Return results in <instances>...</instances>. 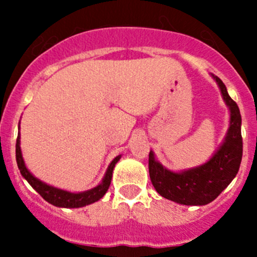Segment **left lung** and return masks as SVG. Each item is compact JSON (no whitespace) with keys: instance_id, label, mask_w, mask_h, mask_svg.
Instances as JSON below:
<instances>
[{"instance_id":"left-lung-1","label":"left lung","mask_w":257,"mask_h":257,"mask_svg":"<svg viewBox=\"0 0 257 257\" xmlns=\"http://www.w3.org/2000/svg\"><path fill=\"white\" fill-rule=\"evenodd\" d=\"M219 84L225 102L230 108V128L224 144L214 157L201 167L183 173L163 168L149 153V175L155 190L165 199L183 205H206L217 198L236 177L242 159L241 114L222 80L212 76Z\"/></svg>"}]
</instances>
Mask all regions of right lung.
Masks as SVG:
<instances>
[{"mask_svg":"<svg viewBox=\"0 0 257 257\" xmlns=\"http://www.w3.org/2000/svg\"><path fill=\"white\" fill-rule=\"evenodd\" d=\"M119 158H114L113 162L110 163V165L108 167L107 173H105V177L103 179L102 184L97 186V188L92 189V190L84 191V193H69V191L61 190V189L53 188V186H49L47 184L42 183L41 180H38L37 178L33 177L30 172L26 168L25 162H23L22 154H21V148H20V136L17 137L16 142V160L18 169H20L22 177L30 183V185L45 199L46 201H48L49 204L54 206H59V208H82V206L88 205V204H92L94 201H98L99 199L103 198L105 193H107L108 188L110 185V180H112L113 175V169L115 167V164L118 163Z\"/></svg>","mask_w":257,"mask_h":257,"instance_id":"right-lung-1","label":"right lung"}]
</instances>
